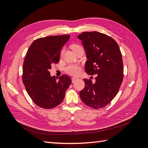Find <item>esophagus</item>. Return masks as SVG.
Wrapping results in <instances>:
<instances>
[{
    "label": "esophagus",
    "mask_w": 148,
    "mask_h": 148,
    "mask_svg": "<svg viewBox=\"0 0 148 148\" xmlns=\"http://www.w3.org/2000/svg\"><path fill=\"white\" fill-rule=\"evenodd\" d=\"M77 79V78H75V77L71 78V82H72V83H74V82H75Z\"/></svg>",
    "instance_id": "esophagus-1"
}]
</instances>
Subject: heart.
I'll use <instances>...</instances> for the list:
<instances>
[{
  "instance_id": "heart-1",
  "label": "heart",
  "mask_w": 148,
  "mask_h": 148,
  "mask_svg": "<svg viewBox=\"0 0 148 148\" xmlns=\"http://www.w3.org/2000/svg\"><path fill=\"white\" fill-rule=\"evenodd\" d=\"M79 47H82L79 44H73L71 45V49L73 51L77 50V49ZM65 71L66 72L73 76H77L82 71V68L81 66L78 64H70L68 66H66L65 68Z\"/></svg>"
}]
</instances>
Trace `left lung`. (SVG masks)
<instances>
[{"mask_svg": "<svg viewBox=\"0 0 148 148\" xmlns=\"http://www.w3.org/2000/svg\"><path fill=\"white\" fill-rule=\"evenodd\" d=\"M82 40L87 61L85 71L97 75L96 82L83 79L85 86L79 92L81 99L93 109L106 107L117 95L123 78L122 53L115 40L97 31L83 32L77 37Z\"/></svg>", "mask_w": 148, "mask_h": 148, "instance_id": "1", "label": "left lung"}]
</instances>
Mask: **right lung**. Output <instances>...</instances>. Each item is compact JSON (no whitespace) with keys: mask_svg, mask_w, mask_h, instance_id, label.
I'll return each instance as SVG.
<instances>
[{"mask_svg":"<svg viewBox=\"0 0 148 148\" xmlns=\"http://www.w3.org/2000/svg\"><path fill=\"white\" fill-rule=\"evenodd\" d=\"M70 35L50 36L36 39L31 44L23 65V79L28 95L35 104L50 109L63 101L71 83L66 75L51 77L49 70L59 62L60 53Z\"/></svg>","mask_w":148,"mask_h":148,"instance_id":"obj_1","label":"right lung"}]
</instances>
